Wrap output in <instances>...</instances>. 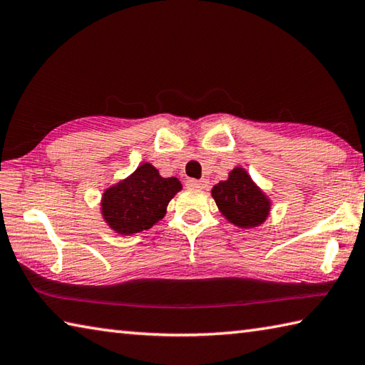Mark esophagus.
Returning a JSON list of instances; mask_svg holds the SVG:
<instances>
[{
  "label": "esophagus",
  "instance_id": "esophagus-1",
  "mask_svg": "<svg viewBox=\"0 0 365 365\" xmlns=\"http://www.w3.org/2000/svg\"><path fill=\"white\" fill-rule=\"evenodd\" d=\"M187 187L190 189H198V190H203L208 187V181L206 180H187Z\"/></svg>",
  "mask_w": 365,
  "mask_h": 365
}]
</instances>
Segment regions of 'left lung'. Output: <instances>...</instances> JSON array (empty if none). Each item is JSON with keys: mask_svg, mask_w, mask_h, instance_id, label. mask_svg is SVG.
Wrapping results in <instances>:
<instances>
[{"mask_svg": "<svg viewBox=\"0 0 365 365\" xmlns=\"http://www.w3.org/2000/svg\"><path fill=\"white\" fill-rule=\"evenodd\" d=\"M212 197L219 211L232 224L243 229L262 224L270 210V202L243 168L230 171L229 180L215 185Z\"/></svg>", "mask_w": 365, "mask_h": 365, "instance_id": "1", "label": "left lung"}]
</instances>
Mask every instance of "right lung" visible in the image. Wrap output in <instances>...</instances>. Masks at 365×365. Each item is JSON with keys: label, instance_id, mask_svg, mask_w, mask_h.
Here are the masks:
<instances>
[{"label": "right lung", "instance_id": "right-lung-1", "mask_svg": "<svg viewBox=\"0 0 365 365\" xmlns=\"http://www.w3.org/2000/svg\"><path fill=\"white\" fill-rule=\"evenodd\" d=\"M181 190L178 178H162L153 165L143 163L135 173L103 195V216L122 235L148 230L165 216L167 205Z\"/></svg>", "mask_w": 365, "mask_h": 365}]
</instances>
